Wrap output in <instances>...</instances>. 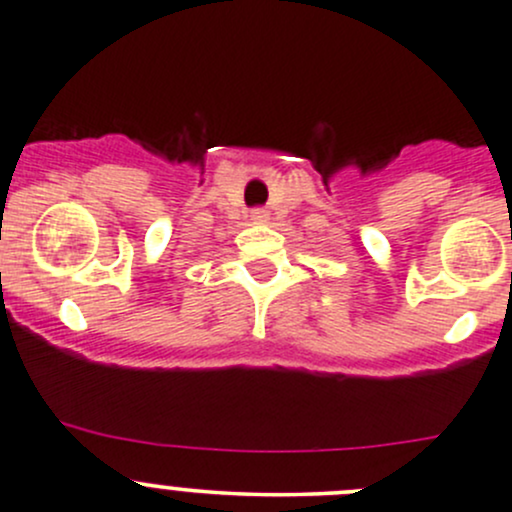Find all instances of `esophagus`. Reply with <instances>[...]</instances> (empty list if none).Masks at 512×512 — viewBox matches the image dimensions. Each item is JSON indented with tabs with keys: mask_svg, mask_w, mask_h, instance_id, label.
Segmentation results:
<instances>
[{
	"mask_svg": "<svg viewBox=\"0 0 512 512\" xmlns=\"http://www.w3.org/2000/svg\"><path fill=\"white\" fill-rule=\"evenodd\" d=\"M250 218L255 220V223H267V220H270V213H267L265 208H257V211H252Z\"/></svg>",
	"mask_w": 512,
	"mask_h": 512,
	"instance_id": "obj_1",
	"label": "esophagus"
}]
</instances>
